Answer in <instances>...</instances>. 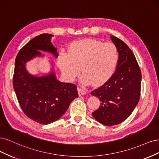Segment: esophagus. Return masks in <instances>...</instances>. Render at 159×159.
Returning a JSON list of instances; mask_svg holds the SVG:
<instances>
[{
	"instance_id": "34e87169",
	"label": "esophagus",
	"mask_w": 159,
	"mask_h": 159,
	"mask_svg": "<svg viewBox=\"0 0 159 159\" xmlns=\"http://www.w3.org/2000/svg\"><path fill=\"white\" fill-rule=\"evenodd\" d=\"M77 90H78L79 94L80 96L84 95V94H86V90H85V89H82V88H78V89H77Z\"/></svg>"
}]
</instances>
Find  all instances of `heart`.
Returning <instances> with one entry per match:
<instances>
[{
    "mask_svg": "<svg viewBox=\"0 0 159 159\" xmlns=\"http://www.w3.org/2000/svg\"><path fill=\"white\" fill-rule=\"evenodd\" d=\"M118 61V52L112 43H103L94 39L76 41L70 44L68 53L60 55L61 69L69 80L80 73L84 75L81 82L84 84H104L114 74Z\"/></svg>",
    "mask_w": 159,
    "mask_h": 159,
    "instance_id": "b5f03b06",
    "label": "heart"
}]
</instances>
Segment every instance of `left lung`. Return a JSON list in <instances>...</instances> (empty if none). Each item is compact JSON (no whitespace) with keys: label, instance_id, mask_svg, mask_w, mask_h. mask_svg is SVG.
I'll use <instances>...</instances> for the list:
<instances>
[{"label":"left lung","instance_id":"obj_1","mask_svg":"<svg viewBox=\"0 0 159 159\" xmlns=\"http://www.w3.org/2000/svg\"><path fill=\"white\" fill-rule=\"evenodd\" d=\"M110 38L119 53L116 70L106 83L91 92L101 104L92 114L106 126L121 124L131 115L140 98L141 83L139 66L131 49L117 37Z\"/></svg>","mask_w":159,"mask_h":159}]
</instances>
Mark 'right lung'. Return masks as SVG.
I'll use <instances>...</instances> for the list:
<instances>
[{
    "instance_id": "1",
    "label": "right lung",
    "mask_w": 159,
    "mask_h": 159,
    "mask_svg": "<svg viewBox=\"0 0 159 159\" xmlns=\"http://www.w3.org/2000/svg\"><path fill=\"white\" fill-rule=\"evenodd\" d=\"M52 36L48 34L39 35L20 50L13 76V87L23 112L29 118L43 125L59 119L79 96L75 84L61 83L56 79L54 72L35 76L25 69L27 61L42 55L39 50L50 52L57 57V49L51 42Z\"/></svg>"
}]
</instances>
